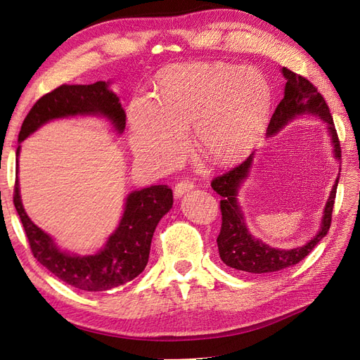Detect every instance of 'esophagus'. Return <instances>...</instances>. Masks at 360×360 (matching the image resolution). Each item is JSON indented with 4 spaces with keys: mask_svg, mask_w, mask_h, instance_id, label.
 <instances>
[{
    "mask_svg": "<svg viewBox=\"0 0 360 360\" xmlns=\"http://www.w3.org/2000/svg\"><path fill=\"white\" fill-rule=\"evenodd\" d=\"M192 189H193V184H192L191 181H188V180L179 181V183L176 184V188H174V197H176V198H181L184 193L192 191Z\"/></svg>",
    "mask_w": 360,
    "mask_h": 360,
    "instance_id": "1",
    "label": "esophagus"
}]
</instances>
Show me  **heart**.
Segmentation results:
<instances>
[{
  "instance_id": "1",
  "label": "heart",
  "mask_w": 360,
  "mask_h": 360,
  "mask_svg": "<svg viewBox=\"0 0 360 360\" xmlns=\"http://www.w3.org/2000/svg\"><path fill=\"white\" fill-rule=\"evenodd\" d=\"M271 86L255 68L225 63L174 64L158 76L155 101L129 103L130 146L135 156L156 168L169 167L193 144L214 165L245 158L267 123Z\"/></svg>"
}]
</instances>
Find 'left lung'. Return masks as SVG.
Segmentation results:
<instances>
[{
	"mask_svg": "<svg viewBox=\"0 0 360 360\" xmlns=\"http://www.w3.org/2000/svg\"><path fill=\"white\" fill-rule=\"evenodd\" d=\"M281 73L287 81L284 86V97H282V101L279 102L274 115L270 118L266 136H275L288 123L294 122L299 117H317L324 123L326 130H328L333 158L341 163L340 139H338L336 135L329 106L323 99V96L303 76L292 73L287 68H281ZM255 155L257 150H254L240 165L222 174L219 177H216L212 181L213 191L222 197V228L219 237H217V249H219L221 259L228 267L249 271V274H271V271H278L297 264L328 234L330 228L332 209L338 181H340L341 168L323 209V216L317 234L311 240L297 248H271L261 240V238H257L255 236L250 234L246 225L243 209L240 202H238V193H240L242 186L250 176Z\"/></svg>",
	"mask_w": 360,
	"mask_h": 360,
	"instance_id": "obj_1",
	"label": "left lung"
}]
</instances>
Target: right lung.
I'll list each match as a JSON object with an SVG mask.
<instances>
[{
  "label": "right lung",
  "mask_w": 360,
  "mask_h": 360,
  "mask_svg": "<svg viewBox=\"0 0 360 360\" xmlns=\"http://www.w3.org/2000/svg\"><path fill=\"white\" fill-rule=\"evenodd\" d=\"M103 118L122 135L126 112L120 97L111 90V81L90 85H61L36 102L25 117L18 136L20 144L41 126L60 118ZM20 146L16 148L19 172ZM16 172V174H18ZM13 202L24 225L32 255L66 284L84 291H106L135 279L147 266L150 245L159 221L172 209V191L167 184L132 191L124 198L123 214L105 245L94 254L78 255L57 245L27 214L16 176Z\"/></svg>",
  "instance_id": "1"
}]
</instances>
